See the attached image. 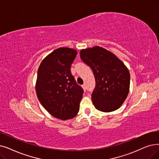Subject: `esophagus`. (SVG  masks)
Instances as JSON below:
<instances>
[{
  "label": "esophagus",
  "instance_id": "esophagus-1",
  "mask_svg": "<svg viewBox=\"0 0 159 159\" xmlns=\"http://www.w3.org/2000/svg\"><path fill=\"white\" fill-rule=\"evenodd\" d=\"M82 88H83V89L84 91H86V84H83L82 86Z\"/></svg>",
  "mask_w": 159,
  "mask_h": 159
}]
</instances>
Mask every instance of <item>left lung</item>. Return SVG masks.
<instances>
[{
	"label": "left lung",
	"mask_w": 159,
	"mask_h": 159,
	"mask_svg": "<svg viewBox=\"0 0 159 159\" xmlns=\"http://www.w3.org/2000/svg\"><path fill=\"white\" fill-rule=\"evenodd\" d=\"M80 57L94 75L96 85L92 100L95 108L104 112L118 109L129 92L127 67L114 54L99 46L82 49Z\"/></svg>",
	"instance_id": "8db88e82"
}]
</instances>
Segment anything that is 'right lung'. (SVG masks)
<instances>
[{
    "label": "right lung",
    "instance_id": "add662e5",
    "mask_svg": "<svg viewBox=\"0 0 159 159\" xmlns=\"http://www.w3.org/2000/svg\"><path fill=\"white\" fill-rule=\"evenodd\" d=\"M77 54L73 49L58 48L48 54L38 68L36 82L38 100L51 115L61 120L77 115L84 92L70 70Z\"/></svg>",
    "mask_w": 159,
    "mask_h": 159
}]
</instances>
